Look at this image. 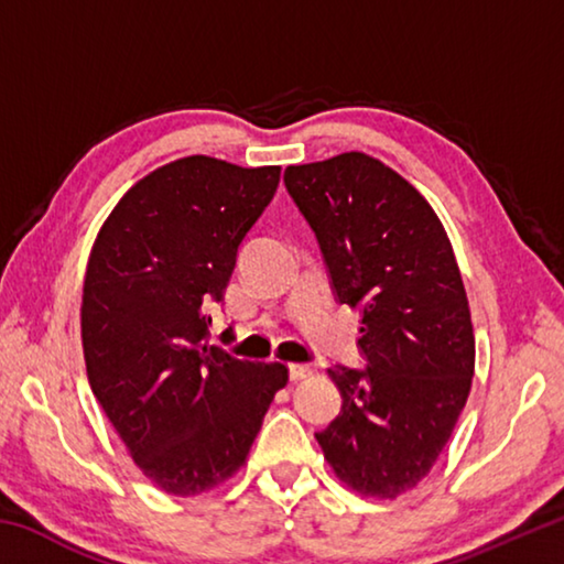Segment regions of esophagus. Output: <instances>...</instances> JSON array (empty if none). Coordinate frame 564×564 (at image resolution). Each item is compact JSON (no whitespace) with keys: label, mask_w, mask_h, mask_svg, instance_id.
I'll return each mask as SVG.
<instances>
[{"label":"esophagus","mask_w":564,"mask_h":564,"mask_svg":"<svg viewBox=\"0 0 564 564\" xmlns=\"http://www.w3.org/2000/svg\"><path fill=\"white\" fill-rule=\"evenodd\" d=\"M311 373H313V368L305 366V362H291V366H289L291 380H303V378H308Z\"/></svg>","instance_id":"obj_1"}]
</instances>
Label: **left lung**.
I'll return each mask as SVG.
<instances>
[{
  "instance_id": "8db88e82",
  "label": "left lung",
  "mask_w": 564,
  "mask_h": 564,
  "mask_svg": "<svg viewBox=\"0 0 564 564\" xmlns=\"http://www.w3.org/2000/svg\"><path fill=\"white\" fill-rule=\"evenodd\" d=\"M283 184L316 234L333 295L360 313L366 366L328 368L343 403L316 441L352 490L393 500L431 473L473 386L453 246L431 204L358 151L289 166Z\"/></svg>"
}]
</instances>
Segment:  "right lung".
<instances>
[{"label":"right lung","instance_id":"obj_1","mask_svg":"<svg viewBox=\"0 0 564 564\" xmlns=\"http://www.w3.org/2000/svg\"><path fill=\"white\" fill-rule=\"evenodd\" d=\"M279 176V166L178 159L121 198L91 248L82 295L91 393L141 473L178 498L246 463L289 380L283 362L208 343V305L224 301Z\"/></svg>","mask_w":564,"mask_h":564}]
</instances>
